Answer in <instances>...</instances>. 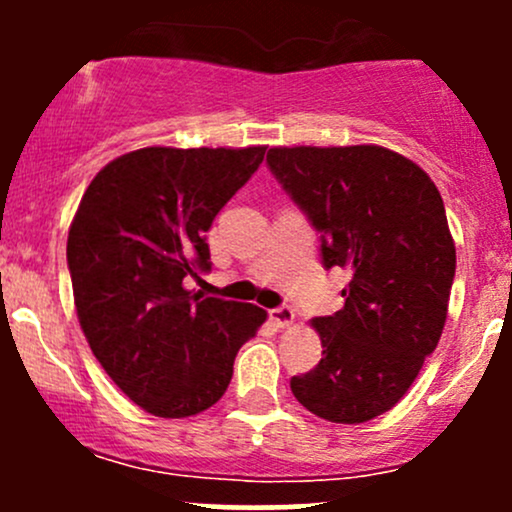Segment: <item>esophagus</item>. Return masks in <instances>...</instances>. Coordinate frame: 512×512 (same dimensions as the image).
I'll return each mask as SVG.
<instances>
[{"label": "esophagus", "instance_id": "obj_1", "mask_svg": "<svg viewBox=\"0 0 512 512\" xmlns=\"http://www.w3.org/2000/svg\"><path fill=\"white\" fill-rule=\"evenodd\" d=\"M269 317H272L279 327H289V325H293V317L296 315H293L291 305H279V308L269 310Z\"/></svg>", "mask_w": 512, "mask_h": 512}]
</instances>
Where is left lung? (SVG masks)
<instances>
[{"mask_svg": "<svg viewBox=\"0 0 512 512\" xmlns=\"http://www.w3.org/2000/svg\"><path fill=\"white\" fill-rule=\"evenodd\" d=\"M267 163L320 233L322 264L351 274L344 308L310 322L322 358L291 392L320 419L363 424L404 397L443 334L455 279L443 199L375 144L274 146Z\"/></svg>", "mask_w": 512, "mask_h": 512, "instance_id": "1", "label": "left lung"}]
</instances>
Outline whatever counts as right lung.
<instances>
[{"instance_id": "1", "label": "right lung", "mask_w": 512, "mask_h": 512, "mask_svg": "<svg viewBox=\"0 0 512 512\" xmlns=\"http://www.w3.org/2000/svg\"><path fill=\"white\" fill-rule=\"evenodd\" d=\"M267 146H146L86 187L67 238L74 305L93 356L125 395L163 419L209 409L267 313L187 291L209 272L207 231L260 168Z\"/></svg>"}]
</instances>
